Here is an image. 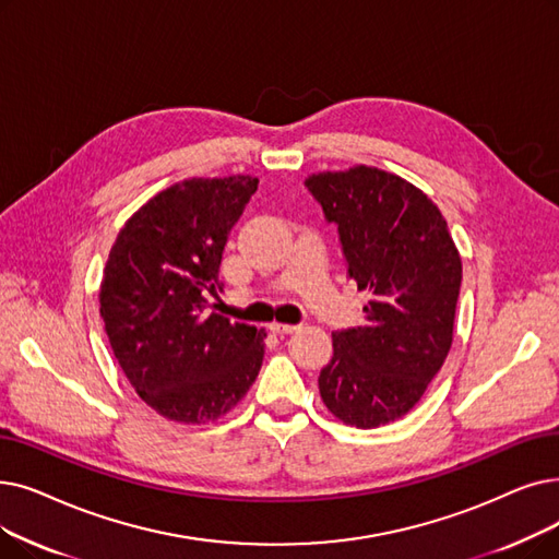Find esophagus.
<instances>
[{"instance_id":"1","label":"esophagus","mask_w":559,"mask_h":559,"mask_svg":"<svg viewBox=\"0 0 559 559\" xmlns=\"http://www.w3.org/2000/svg\"><path fill=\"white\" fill-rule=\"evenodd\" d=\"M297 329H299L297 324H283V322H272V324H270V331L276 333V335H287V333H293V331H297Z\"/></svg>"}]
</instances>
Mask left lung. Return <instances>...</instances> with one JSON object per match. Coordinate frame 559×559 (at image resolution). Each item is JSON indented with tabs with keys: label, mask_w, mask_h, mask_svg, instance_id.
<instances>
[{
	"label": "left lung",
	"mask_w": 559,
	"mask_h": 559,
	"mask_svg": "<svg viewBox=\"0 0 559 559\" xmlns=\"http://www.w3.org/2000/svg\"><path fill=\"white\" fill-rule=\"evenodd\" d=\"M337 224L349 276L370 301L366 326L335 331L320 395L345 425L395 423L425 395L452 347L461 255L423 189L377 166L306 178Z\"/></svg>",
	"instance_id": "left-lung-1"
}]
</instances>
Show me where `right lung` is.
Wrapping results in <instances>:
<instances>
[{"instance_id":"1","label":"right lung","mask_w":559,"mask_h":559,"mask_svg":"<svg viewBox=\"0 0 559 559\" xmlns=\"http://www.w3.org/2000/svg\"><path fill=\"white\" fill-rule=\"evenodd\" d=\"M255 176L187 178L145 201L116 235L100 318L120 370L166 420L207 425L249 393L264 329L210 312L219 264Z\"/></svg>"}]
</instances>
